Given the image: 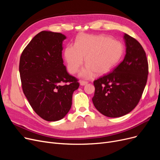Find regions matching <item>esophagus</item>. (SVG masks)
<instances>
[{
    "label": "esophagus",
    "instance_id": "esophagus-1",
    "mask_svg": "<svg viewBox=\"0 0 160 160\" xmlns=\"http://www.w3.org/2000/svg\"><path fill=\"white\" fill-rule=\"evenodd\" d=\"M88 81H83V80H81V81H80V85H82V86H83V85H85L86 84H88Z\"/></svg>",
    "mask_w": 160,
    "mask_h": 160
}]
</instances>
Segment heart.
Wrapping results in <instances>:
<instances>
[{"instance_id":"obj_1","label":"heart","mask_w":160,"mask_h":160,"mask_svg":"<svg viewBox=\"0 0 160 160\" xmlns=\"http://www.w3.org/2000/svg\"><path fill=\"white\" fill-rule=\"evenodd\" d=\"M123 53V46L119 41L105 35H81L77 37L75 46L68 45L64 56L68 71L77 72L83 63L87 65L80 76L90 78L95 72L98 75L109 72L118 63Z\"/></svg>"}]
</instances>
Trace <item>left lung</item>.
Instances as JSON below:
<instances>
[{"label": "left lung", "mask_w": 160, "mask_h": 160, "mask_svg": "<svg viewBox=\"0 0 160 160\" xmlns=\"http://www.w3.org/2000/svg\"><path fill=\"white\" fill-rule=\"evenodd\" d=\"M126 54L123 61L94 81L92 98L95 108L109 118H119L132 111L142 98L148 75L146 52L134 38L125 33Z\"/></svg>", "instance_id": "left-lung-1"}]
</instances>
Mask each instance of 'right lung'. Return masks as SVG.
Returning <instances> with one entry per match:
<instances>
[{
    "instance_id": "add662e5",
    "label": "right lung",
    "mask_w": 160,
    "mask_h": 160,
    "mask_svg": "<svg viewBox=\"0 0 160 160\" xmlns=\"http://www.w3.org/2000/svg\"><path fill=\"white\" fill-rule=\"evenodd\" d=\"M59 32L43 31L33 37L23 50L19 62L23 93L31 108L48 122L63 118L72 105L78 79L69 75L62 58Z\"/></svg>"
}]
</instances>
